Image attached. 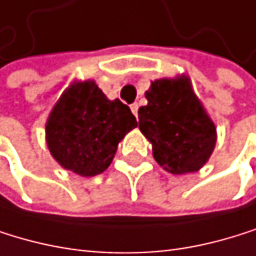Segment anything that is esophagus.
I'll return each mask as SVG.
<instances>
[{"instance_id": "obj_1", "label": "esophagus", "mask_w": 256, "mask_h": 256, "mask_svg": "<svg viewBox=\"0 0 256 256\" xmlns=\"http://www.w3.org/2000/svg\"><path fill=\"white\" fill-rule=\"evenodd\" d=\"M138 110H139V105H138V103H132V105H131V111H132V114H134L136 117H138Z\"/></svg>"}]
</instances>
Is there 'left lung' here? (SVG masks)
Masks as SVG:
<instances>
[{
    "mask_svg": "<svg viewBox=\"0 0 256 256\" xmlns=\"http://www.w3.org/2000/svg\"><path fill=\"white\" fill-rule=\"evenodd\" d=\"M139 130L153 145V156L173 174L202 168L216 144V128L192 90L190 78H159L145 92Z\"/></svg>",
    "mask_w": 256,
    "mask_h": 256,
    "instance_id": "obj_1",
    "label": "left lung"
}]
</instances>
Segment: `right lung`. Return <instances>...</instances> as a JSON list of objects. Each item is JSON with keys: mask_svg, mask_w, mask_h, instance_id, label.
<instances>
[{"mask_svg": "<svg viewBox=\"0 0 256 256\" xmlns=\"http://www.w3.org/2000/svg\"><path fill=\"white\" fill-rule=\"evenodd\" d=\"M136 126L131 110L106 98L94 80L74 82L48 117L46 142L63 168L88 178L108 168L118 142Z\"/></svg>", "mask_w": 256, "mask_h": 256, "instance_id": "right-lung-1", "label": "right lung"}]
</instances>
